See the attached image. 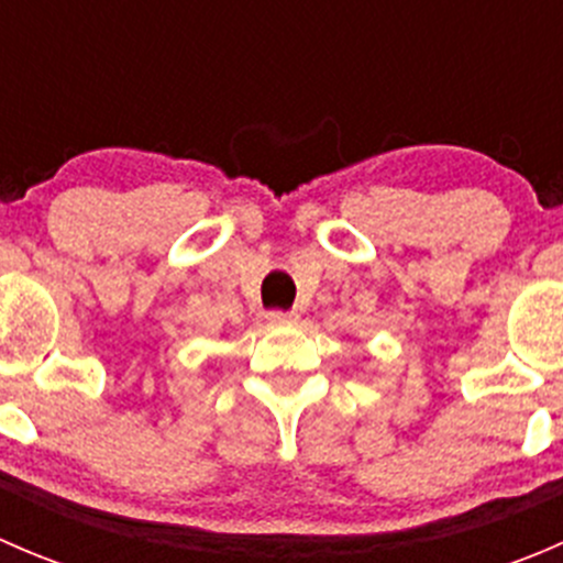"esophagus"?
Returning <instances> with one entry per match:
<instances>
[{
	"label": "esophagus",
	"instance_id": "1",
	"mask_svg": "<svg viewBox=\"0 0 563 563\" xmlns=\"http://www.w3.org/2000/svg\"><path fill=\"white\" fill-rule=\"evenodd\" d=\"M297 313H283V310H272V313H266V321L272 323V327H283V323H297Z\"/></svg>",
	"mask_w": 563,
	"mask_h": 563
}]
</instances>
